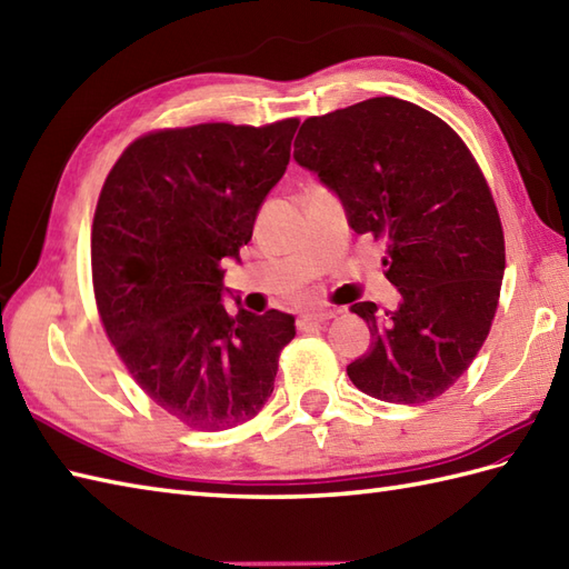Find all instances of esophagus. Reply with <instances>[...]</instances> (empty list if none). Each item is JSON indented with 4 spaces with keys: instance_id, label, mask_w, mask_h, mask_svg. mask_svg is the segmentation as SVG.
<instances>
[{
    "instance_id": "1",
    "label": "esophagus",
    "mask_w": 569,
    "mask_h": 569,
    "mask_svg": "<svg viewBox=\"0 0 569 569\" xmlns=\"http://www.w3.org/2000/svg\"><path fill=\"white\" fill-rule=\"evenodd\" d=\"M337 316V310L332 308H322V310H310V312H303V316L298 318V328H308V325H322L328 322Z\"/></svg>"
}]
</instances>
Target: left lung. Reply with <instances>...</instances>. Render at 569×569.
Returning <instances> with one entry per match:
<instances>
[{
  "label": "left lung",
  "mask_w": 569,
  "mask_h": 569,
  "mask_svg": "<svg viewBox=\"0 0 569 569\" xmlns=\"http://www.w3.org/2000/svg\"><path fill=\"white\" fill-rule=\"evenodd\" d=\"M293 159L340 196L357 234L386 241V278L401 293L396 310L352 306L371 347L349 379L386 403L442 396L485 345L506 269L499 210L475 156L432 112L371 98L308 117Z\"/></svg>",
  "instance_id": "left-lung-1"
}]
</instances>
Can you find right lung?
I'll return each instance as SVG.
<instances>
[{
	"label": "right lung",
	"mask_w": 569,
	"mask_h": 569,
	"mask_svg": "<svg viewBox=\"0 0 569 569\" xmlns=\"http://www.w3.org/2000/svg\"><path fill=\"white\" fill-rule=\"evenodd\" d=\"M298 119L208 122L131 141L92 220V288L131 379L192 430L247 422L273 391L293 316L222 306V261L239 259L291 161Z\"/></svg>",
	"instance_id": "1"
}]
</instances>
